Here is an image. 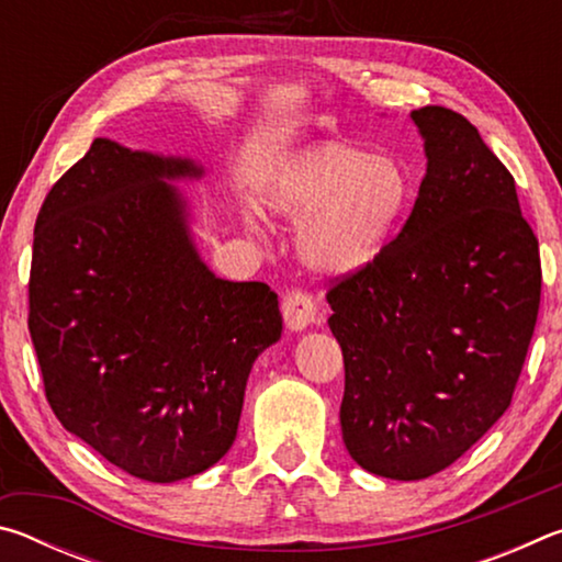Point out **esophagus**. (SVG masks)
<instances>
[{"label": "esophagus", "mask_w": 562, "mask_h": 562, "mask_svg": "<svg viewBox=\"0 0 562 562\" xmlns=\"http://www.w3.org/2000/svg\"><path fill=\"white\" fill-rule=\"evenodd\" d=\"M282 317L290 331H302L319 322V312L315 300H312V294L292 290L282 297Z\"/></svg>", "instance_id": "34e87169"}]
</instances>
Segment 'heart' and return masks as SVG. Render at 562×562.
Instances as JSON below:
<instances>
[{
	"label": "heart",
	"instance_id": "b5f03b06",
	"mask_svg": "<svg viewBox=\"0 0 562 562\" xmlns=\"http://www.w3.org/2000/svg\"><path fill=\"white\" fill-rule=\"evenodd\" d=\"M414 188L404 164L347 140H319L284 156L260 190L265 211L294 223V252L319 278H351L382 258L402 231ZM260 233V217L245 215Z\"/></svg>",
	"mask_w": 562,
	"mask_h": 562
}]
</instances>
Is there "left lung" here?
Returning <instances> with one entry per match:
<instances>
[{
    "mask_svg": "<svg viewBox=\"0 0 562 562\" xmlns=\"http://www.w3.org/2000/svg\"><path fill=\"white\" fill-rule=\"evenodd\" d=\"M426 176L382 258L327 292L345 357L341 439L394 481L443 471L510 406L540 307L538 240L479 128L412 111Z\"/></svg>",
    "mask_w": 562,
    "mask_h": 562,
    "instance_id": "left-lung-1",
    "label": "left lung"
}]
</instances>
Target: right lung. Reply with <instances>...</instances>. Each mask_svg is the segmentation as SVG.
I'll return each mask as SVG.
<instances>
[{
  "label": "right lung",
  "instance_id": "right-lung-1",
  "mask_svg": "<svg viewBox=\"0 0 562 562\" xmlns=\"http://www.w3.org/2000/svg\"><path fill=\"white\" fill-rule=\"evenodd\" d=\"M190 158L97 138L36 217L30 335L69 434L131 475L173 483L231 449L250 369L282 335L265 282L207 268L176 180Z\"/></svg>",
  "mask_w": 562,
  "mask_h": 562
}]
</instances>
